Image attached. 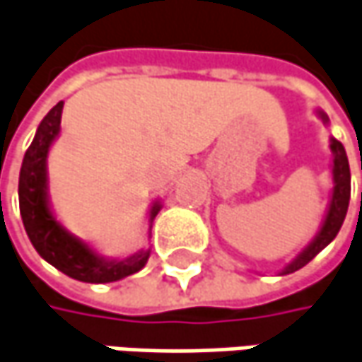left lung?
<instances>
[{
  "mask_svg": "<svg viewBox=\"0 0 362 362\" xmlns=\"http://www.w3.org/2000/svg\"><path fill=\"white\" fill-rule=\"evenodd\" d=\"M316 116L322 119L324 126L330 124L326 112H322L320 107L316 110ZM330 153H332V165H330L332 167V193H330V202H328V208H326V216H324V220L320 224L316 236L310 240V244L299 252L296 259H291L281 269L279 275H289V273L299 271L301 267H305L320 250H324L328 244L334 240L336 234L340 232L344 218H346L349 202H351V167H349V158H346L344 146L336 140L334 136H330Z\"/></svg>",
  "mask_w": 362,
  "mask_h": 362,
  "instance_id": "8db88e82",
  "label": "left lung"
}]
</instances>
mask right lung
Wrapping results in <instances>:
<instances>
[{
    "label": "right lung",
    "mask_w": 362,
    "mask_h": 362,
    "mask_svg": "<svg viewBox=\"0 0 362 362\" xmlns=\"http://www.w3.org/2000/svg\"><path fill=\"white\" fill-rule=\"evenodd\" d=\"M64 101H59L40 122L32 144L28 146L18 183L20 214L28 238L36 252L54 269L83 283H112L138 273L151 257V248H140L124 259L100 255L87 240L73 234L57 218L48 193V153L61 134ZM160 199L148 209V238L154 218L160 211Z\"/></svg>",
    "instance_id": "1"
}]
</instances>
